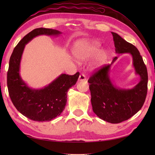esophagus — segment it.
<instances>
[{"mask_svg": "<svg viewBox=\"0 0 155 155\" xmlns=\"http://www.w3.org/2000/svg\"><path fill=\"white\" fill-rule=\"evenodd\" d=\"M86 77H85V75L84 74H80V76H79V77H78V81H86Z\"/></svg>", "mask_w": 155, "mask_h": 155, "instance_id": "obj_1", "label": "esophagus"}]
</instances>
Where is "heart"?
<instances>
[{
    "label": "heart",
    "instance_id": "obj_1",
    "mask_svg": "<svg viewBox=\"0 0 155 155\" xmlns=\"http://www.w3.org/2000/svg\"><path fill=\"white\" fill-rule=\"evenodd\" d=\"M100 44L97 41H81L74 45L73 53L78 61H85L93 57L91 63L92 69H98L103 66L107 58L104 50H99Z\"/></svg>",
    "mask_w": 155,
    "mask_h": 155
}]
</instances>
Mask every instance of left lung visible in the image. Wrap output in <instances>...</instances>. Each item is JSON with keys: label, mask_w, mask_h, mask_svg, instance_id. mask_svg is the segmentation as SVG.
I'll use <instances>...</instances> for the list:
<instances>
[{"label": "left lung", "mask_w": 155, "mask_h": 155, "mask_svg": "<svg viewBox=\"0 0 155 155\" xmlns=\"http://www.w3.org/2000/svg\"><path fill=\"white\" fill-rule=\"evenodd\" d=\"M112 35L116 53L132 55L136 74L140 77L139 83L131 89H123L114 86L110 79L109 70L117 59L115 57L110 64L103 66L88 80L93 112L103 120L116 124L132 117L143 106L147 94L148 73L137 47L115 32H112Z\"/></svg>", "instance_id": "8db88e82"}]
</instances>
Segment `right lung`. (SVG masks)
<instances>
[{"label":"right lung","mask_w":155,"mask_h":155,"mask_svg":"<svg viewBox=\"0 0 155 155\" xmlns=\"http://www.w3.org/2000/svg\"><path fill=\"white\" fill-rule=\"evenodd\" d=\"M61 32L38 28L25 35L16 46L9 61L7 87L14 106L22 115L35 121H50L59 116L67 104L68 90L77 83L80 73L62 74L41 89L28 87L20 76V63L25 45L38 35H58Z\"/></svg>","instance_id":"1"}]
</instances>
